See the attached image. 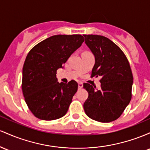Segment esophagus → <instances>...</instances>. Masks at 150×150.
I'll return each instance as SVG.
<instances>
[{
  "label": "esophagus",
  "instance_id": "esophagus-1",
  "mask_svg": "<svg viewBox=\"0 0 150 150\" xmlns=\"http://www.w3.org/2000/svg\"><path fill=\"white\" fill-rule=\"evenodd\" d=\"M78 87H79V88H81L82 87H83V83H81V82H79V83H78Z\"/></svg>",
  "mask_w": 150,
  "mask_h": 150
}]
</instances>
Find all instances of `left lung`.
Returning <instances> with one entry per match:
<instances>
[{"label": "left lung", "instance_id": "8db88e82", "mask_svg": "<svg viewBox=\"0 0 150 150\" xmlns=\"http://www.w3.org/2000/svg\"><path fill=\"white\" fill-rule=\"evenodd\" d=\"M95 57L91 76H101L100 89L84 83L88 97L83 104L90 118L110 122L121 115L132 97L133 76L127 57L117 45L101 35H83Z\"/></svg>", "mask_w": 150, "mask_h": 150}]
</instances>
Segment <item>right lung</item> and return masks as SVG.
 Wrapping results in <instances>:
<instances>
[{"mask_svg": "<svg viewBox=\"0 0 150 150\" xmlns=\"http://www.w3.org/2000/svg\"><path fill=\"white\" fill-rule=\"evenodd\" d=\"M81 35H54L32 49L23 68L22 89L27 105L35 117L53 120L67 113L78 83H59L57 71L81 46Z\"/></svg>", "mask_w": 150, "mask_h": 150, "instance_id": "right-lung-1", "label": "right lung"}]
</instances>
